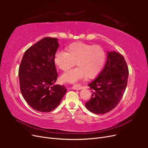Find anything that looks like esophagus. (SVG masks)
Returning a JSON list of instances; mask_svg holds the SVG:
<instances>
[{
	"label": "esophagus",
	"instance_id": "34e87169",
	"mask_svg": "<svg viewBox=\"0 0 148 148\" xmlns=\"http://www.w3.org/2000/svg\"><path fill=\"white\" fill-rule=\"evenodd\" d=\"M73 88L76 90H79V89H82L83 88V86H82L80 84H75L73 86Z\"/></svg>",
	"mask_w": 148,
	"mask_h": 148
}]
</instances>
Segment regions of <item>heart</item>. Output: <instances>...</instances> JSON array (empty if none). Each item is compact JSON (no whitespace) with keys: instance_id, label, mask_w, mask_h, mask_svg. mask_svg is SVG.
I'll return each mask as SVG.
<instances>
[{"instance_id":"b5f03b06","label":"heart","mask_w":148,"mask_h":148,"mask_svg":"<svg viewBox=\"0 0 148 148\" xmlns=\"http://www.w3.org/2000/svg\"><path fill=\"white\" fill-rule=\"evenodd\" d=\"M66 52L58 51L54 55L55 64L66 71L76 64V69L67 71L62 76L64 82L75 83L88 77L93 78L100 73L106 59V53L101 46L83 42H74L66 49Z\"/></svg>"}]
</instances>
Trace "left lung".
Returning a JSON list of instances; mask_svg holds the SVG:
<instances>
[{
	"label": "left lung",
	"instance_id": "obj_1",
	"mask_svg": "<svg viewBox=\"0 0 148 148\" xmlns=\"http://www.w3.org/2000/svg\"><path fill=\"white\" fill-rule=\"evenodd\" d=\"M128 73L124 57L117 52H107L104 69L97 78L88 84L92 93L85 104L86 109L96 114H104L114 109L126 89Z\"/></svg>",
	"mask_w": 148,
	"mask_h": 148
}]
</instances>
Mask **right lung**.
Returning a JSON list of instances; mask_svg holds the SVG:
<instances>
[{"mask_svg": "<svg viewBox=\"0 0 148 148\" xmlns=\"http://www.w3.org/2000/svg\"><path fill=\"white\" fill-rule=\"evenodd\" d=\"M57 38L46 37L26 50L19 66L20 88L28 104L36 110L50 112L59 106L66 89L54 84L58 77L54 55Z\"/></svg>", "mask_w": 148, "mask_h": 148, "instance_id": "obj_1", "label": "right lung"}]
</instances>
